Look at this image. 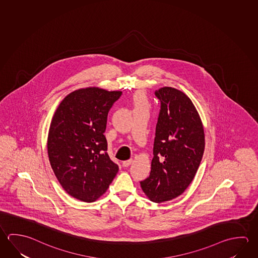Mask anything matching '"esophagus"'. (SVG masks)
Returning a JSON list of instances; mask_svg holds the SVG:
<instances>
[{
	"label": "esophagus",
	"instance_id": "1",
	"mask_svg": "<svg viewBox=\"0 0 258 258\" xmlns=\"http://www.w3.org/2000/svg\"><path fill=\"white\" fill-rule=\"evenodd\" d=\"M133 162V159H128V160H125V161H123L122 165L123 167H128L130 165H131Z\"/></svg>",
	"mask_w": 258,
	"mask_h": 258
}]
</instances>
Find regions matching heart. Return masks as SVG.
Returning a JSON list of instances; mask_svg holds the SVG:
<instances>
[{
    "instance_id": "b5f03b06",
    "label": "heart",
    "mask_w": 258,
    "mask_h": 258,
    "mask_svg": "<svg viewBox=\"0 0 258 258\" xmlns=\"http://www.w3.org/2000/svg\"><path fill=\"white\" fill-rule=\"evenodd\" d=\"M133 103L135 109H146L149 106V101L143 92H138L133 97Z\"/></svg>"
}]
</instances>
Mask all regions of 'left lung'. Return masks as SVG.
I'll use <instances>...</instances> for the list:
<instances>
[{
	"label": "left lung",
	"mask_w": 258,
	"mask_h": 258,
	"mask_svg": "<svg viewBox=\"0 0 258 258\" xmlns=\"http://www.w3.org/2000/svg\"><path fill=\"white\" fill-rule=\"evenodd\" d=\"M160 110L154 140L151 171L140 182L152 202L176 199L194 179L205 149L203 124L193 102L171 87L155 91Z\"/></svg>",
	"instance_id": "1"
}]
</instances>
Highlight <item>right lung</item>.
<instances>
[{
  "mask_svg": "<svg viewBox=\"0 0 258 258\" xmlns=\"http://www.w3.org/2000/svg\"><path fill=\"white\" fill-rule=\"evenodd\" d=\"M121 91L90 87L73 91L56 109L48 134V156L63 189L83 202L104 194L118 171L107 153L109 109Z\"/></svg>",
  "mask_w": 258,
  "mask_h": 258,
  "instance_id": "1",
  "label": "right lung"
}]
</instances>
